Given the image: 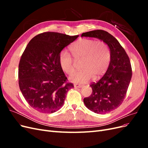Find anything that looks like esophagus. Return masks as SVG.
<instances>
[{"label": "esophagus", "mask_w": 148, "mask_h": 148, "mask_svg": "<svg viewBox=\"0 0 148 148\" xmlns=\"http://www.w3.org/2000/svg\"><path fill=\"white\" fill-rule=\"evenodd\" d=\"M83 86L82 84H74V87L75 88H82Z\"/></svg>", "instance_id": "esophagus-1"}]
</instances>
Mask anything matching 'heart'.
Here are the masks:
<instances>
[{
    "label": "heart",
    "instance_id": "b5f03b06",
    "mask_svg": "<svg viewBox=\"0 0 148 148\" xmlns=\"http://www.w3.org/2000/svg\"><path fill=\"white\" fill-rule=\"evenodd\" d=\"M70 51L75 60H81L80 69L70 78L71 82L76 83H85L92 77L95 79L100 78L108 69L111 52L106 42L92 39L82 38L70 47ZM59 63L61 69L69 75L75 71L74 60L66 51H62L59 55Z\"/></svg>",
    "mask_w": 148,
    "mask_h": 148
}]
</instances>
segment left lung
<instances>
[{"label":"left lung","mask_w":148,"mask_h":148,"mask_svg":"<svg viewBox=\"0 0 148 148\" xmlns=\"http://www.w3.org/2000/svg\"><path fill=\"white\" fill-rule=\"evenodd\" d=\"M97 38L110 47L111 59L105 75L90 84L92 92L85 97V106L94 112L104 114L122 104L130 83L132 69L129 57L117 39L106 31L97 29L83 33L82 37Z\"/></svg>","instance_id":"1"}]
</instances>
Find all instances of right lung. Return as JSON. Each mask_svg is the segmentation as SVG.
Here are the masks:
<instances>
[{"mask_svg":"<svg viewBox=\"0 0 148 148\" xmlns=\"http://www.w3.org/2000/svg\"><path fill=\"white\" fill-rule=\"evenodd\" d=\"M79 36L45 32L34 36L22 54L18 66L20 91L28 104L41 113H53L64 104L66 93L74 87L59 63L64 47Z\"/></svg>","mask_w":148,"mask_h":148,"instance_id":"1","label":"right lung"}]
</instances>
